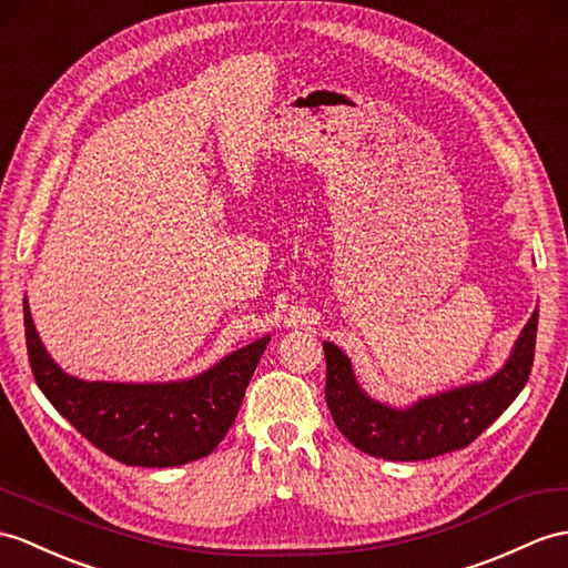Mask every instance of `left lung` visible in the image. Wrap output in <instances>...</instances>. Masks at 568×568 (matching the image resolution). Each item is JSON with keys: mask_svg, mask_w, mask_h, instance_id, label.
<instances>
[{"mask_svg": "<svg viewBox=\"0 0 568 568\" xmlns=\"http://www.w3.org/2000/svg\"><path fill=\"white\" fill-rule=\"evenodd\" d=\"M535 310L510 351V358L496 375L474 385L430 394L406 408L379 404L361 389L348 355L324 341L326 355V406L334 424L358 450L416 463L453 450H463L489 428L523 392L535 361L537 338Z\"/></svg>", "mask_w": 568, "mask_h": 568, "instance_id": "left-lung-1", "label": "left lung"}]
</instances>
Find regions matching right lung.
Returning <instances> with one entry per match:
<instances>
[{"instance_id": "obj_1", "label": "right lung", "mask_w": 568, "mask_h": 568, "mask_svg": "<svg viewBox=\"0 0 568 568\" xmlns=\"http://www.w3.org/2000/svg\"><path fill=\"white\" fill-rule=\"evenodd\" d=\"M26 348L36 385L101 453L130 467H179L210 455L232 428L271 336L179 382H87L50 358L23 300Z\"/></svg>"}]
</instances>
